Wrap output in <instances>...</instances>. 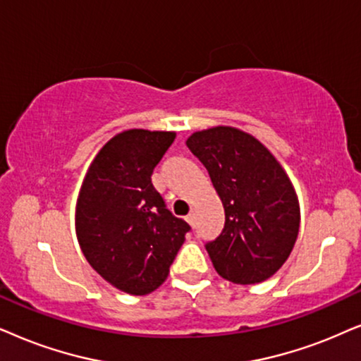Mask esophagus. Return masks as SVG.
Returning <instances> with one entry per match:
<instances>
[{"label":"esophagus","instance_id":"obj_1","mask_svg":"<svg viewBox=\"0 0 361 361\" xmlns=\"http://www.w3.org/2000/svg\"><path fill=\"white\" fill-rule=\"evenodd\" d=\"M186 221H188L190 226H193V228H195V224H196V216H195L193 211H191V213H190L188 216H186Z\"/></svg>","mask_w":361,"mask_h":361}]
</instances>
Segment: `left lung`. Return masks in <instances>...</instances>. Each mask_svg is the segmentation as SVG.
<instances>
[{
  "label": "left lung",
  "mask_w": 361,
  "mask_h": 361,
  "mask_svg": "<svg viewBox=\"0 0 361 361\" xmlns=\"http://www.w3.org/2000/svg\"><path fill=\"white\" fill-rule=\"evenodd\" d=\"M186 145L224 206L223 233L206 244L216 272L243 286L272 277L289 259L300 226L289 175L256 137L229 125L191 133Z\"/></svg>",
  "instance_id": "left-lung-1"
}]
</instances>
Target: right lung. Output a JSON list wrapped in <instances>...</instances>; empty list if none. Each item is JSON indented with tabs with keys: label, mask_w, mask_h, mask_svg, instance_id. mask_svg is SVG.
<instances>
[{
	"label": "right lung",
	"mask_w": 361,
	"mask_h": 361,
	"mask_svg": "<svg viewBox=\"0 0 361 361\" xmlns=\"http://www.w3.org/2000/svg\"><path fill=\"white\" fill-rule=\"evenodd\" d=\"M175 137L143 128L117 133L95 155L77 196L75 234L82 254L125 294L158 289L190 231L152 185L153 168Z\"/></svg>",
	"instance_id": "obj_1"
}]
</instances>
